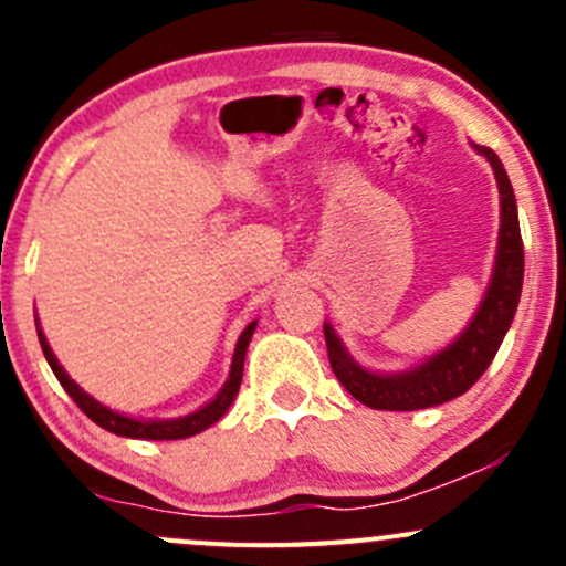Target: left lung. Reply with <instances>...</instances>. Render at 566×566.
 <instances>
[{"label":"left lung","instance_id":"obj_1","mask_svg":"<svg viewBox=\"0 0 566 566\" xmlns=\"http://www.w3.org/2000/svg\"><path fill=\"white\" fill-rule=\"evenodd\" d=\"M473 150L482 153L493 167L495 182L501 193V230L499 251H495L493 276H490L488 293L479 304L468 328L449 347L438 350L427 361L405 369V373H369L361 364L350 358L342 339L328 323L325 331V347H328V361L336 380L345 386L358 402L369 405L375 410H421L432 405H443L449 399L460 397L482 378L484 369L499 353L512 317H515L517 301L523 290V238L517 224V202L512 182L506 177L504 164L490 147L473 145Z\"/></svg>","mask_w":566,"mask_h":566}]
</instances>
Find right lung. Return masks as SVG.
I'll list each match as a JSON object with an SVG mask.
<instances>
[{
    "instance_id": "right-lung-1",
    "label": "right lung",
    "mask_w": 566,
    "mask_h": 566,
    "mask_svg": "<svg viewBox=\"0 0 566 566\" xmlns=\"http://www.w3.org/2000/svg\"><path fill=\"white\" fill-rule=\"evenodd\" d=\"M254 328H256V323H249L247 331L241 334V339H238L235 356H232L230 378H227L224 389L216 394V399H210L208 405H202V408L193 410V413L180 416V419H150V421L130 419V416L117 413V410H108L106 405L98 402V399H93L87 391L78 389V386L67 378L65 369L60 367V361H56L54 353H51V347H49V342H45L40 325H38V339H40V347H43L45 361H49L51 373L56 375V380L62 384V389L71 394L73 402H76L78 408H82L84 413L95 421V424L104 427V430H108V432H114V436H123V438H142V441H180V438H191V436H197V432L208 430L210 424H216V421L227 413V408L232 405V399L238 397V389H241V378H243V358H247V347L251 342V334H254Z\"/></svg>"
}]
</instances>
